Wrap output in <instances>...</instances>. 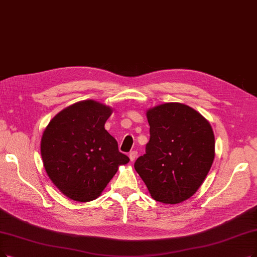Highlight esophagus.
<instances>
[{"label":"esophagus","instance_id":"esophagus-1","mask_svg":"<svg viewBox=\"0 0 257 257\" xmlns=\"http://www.w3.org/2000/svg\"><path fill=\"white\" fill-rule=\"evenodd\" d=\"M137 155H138V152H137V151H133V152H131V153H130V155H128V157H130L131 161H135V160H136V158H137Z\"/></svg>","mask_w":257,"mask_h":257}]
</instances>
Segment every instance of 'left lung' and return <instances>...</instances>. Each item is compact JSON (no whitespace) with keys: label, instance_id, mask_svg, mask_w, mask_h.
Listing matches in <instances>:
<instances>
[{"label":"left lung","instance_id":"left-lung-1","mask_svg":"<svg viewBox=\"0 0 257 257\" xmlns=\"http://www.w3.org/2000/svg\"><path fill=\"white\" fill-rule=\"evenodd\" d=\"M150 141L135 170L152 198L176 204L196 193L215 156V138L209 121L194 108L171 102L147 111Z\"/></svg>","mask_w":257,"mask_h":257}]
</instances>
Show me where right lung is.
Returning a JSON list of instances; mask_svg holds the SVG:
<instances>
[{
  "instance_id": "right-lung-1",
  "label": "right lung",
  "mask_w": 257,
  "mask_h": 257,
  "mask_svg": "<svg viewBox=\"0 0 257 257\" xmlns=\"http://www.w3.org/2000/svg\"><path fill=\"white\" fill-rule=\"evenodd\" d=\"M111 111L97 101H80L61 110L43 133L41 156L47 175L75 201L99 197L119 166L130 161L104 128Z\"/></svg>"
}]
</instances>
